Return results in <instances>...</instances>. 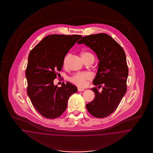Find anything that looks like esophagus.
Wrapping results in <instances>:
<instances>
[{
  "label": "esophagus",
  "instance_id": "1",
  "mask_svg": "<svg viewBox=\"0 0 153 153\" xmlns=\"http://www.w3.org/2000/svg\"><path fill=\"white\" fill-rule=\"evenodd\" d=\"M84 90H85L84 88H78V91H83Z\"/></svg>",
  "mask_w": 153,
  "mask_h": 153
}]
</instances>
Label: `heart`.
Listing matches in <instances>:
<instances>
[{
  "label": "heart",
  "mask_w": 153,
  "mask_h": 153,
  "mask_svg": "<svg viewBox=\"0 0 153 153\" xmlns=\"http://www.w3.org/2000/svg\"><path fill=\"white\" fill-rule=\"evenodd\" d=\"M70 56V54H68L65 56L63 60V65L65 67H66L68 65V63ZM81 56L84 61L88 60L90 58H94L93 54L88 51H84L82 53ZM92 77V74L89 72H81L74 74V76L71 77L70 80L71 82L74 83L79 87H83L87 85L88 81L91 79Z\"/></svg>",
  "instance_id": "heart-1"
}]
</instances>
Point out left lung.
Masks as SVG:
<instances>
[{
    "mask_svg": "<svg viewBox=\"0 0 153 153\" xmlns=\"http://www.w3.org/2000/svg\"><path fill=\"white\" fill-rule=\"evenodd\" d=\"M77 43L93 49L99 59L93 83L99 88L102 86V91L100 93L97 86L91 89L95 97L86 104V108L95 117H107L116 111L127 91L128 69L125 52L116 40L104 33L86 35Z\"/></svg>",
    "mask_w": 153,
    "mask_h": 153,
    "instance_id": "1",
    "label": "left lung"
}]
</instances>
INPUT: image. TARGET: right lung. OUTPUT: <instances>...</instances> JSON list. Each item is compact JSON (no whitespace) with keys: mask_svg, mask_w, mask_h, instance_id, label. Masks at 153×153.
<instances>
[{"mask_svg":"<svg viewBox=\"0 0 153 153\" xmlns=\"http://www.w3.org/2000/svg\"><path fill=\"white\" fill-rule=\"evenodd\" d=\"M81 37L80 35H49L30 52L25 73L27 93L35 109L46 118L60 117L70 96L77 91L68 82L58 87L53 81L62 70L65 56Z\"/></svg>","mask_w":153,"mask_h":153,"instance_id":"obj_1","label":"right lung"}]
</instances>
